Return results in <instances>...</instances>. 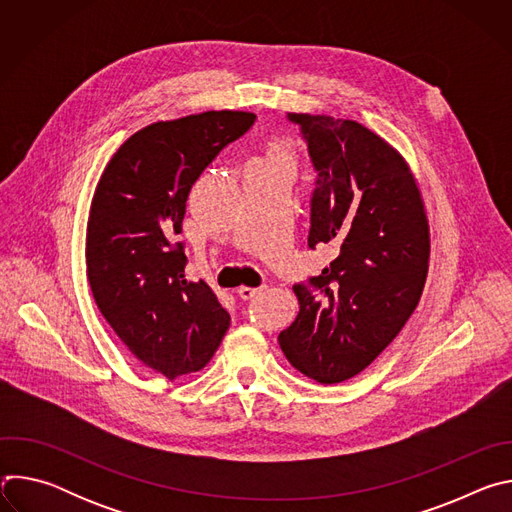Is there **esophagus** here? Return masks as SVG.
Segmentation results:
<instances>
[{
    "label": "esophagus",
    "mask_w": 512,
    "mask_h": 512,
    "mask_svg": "<svg viewBox=\"0 0 512 512\" xmlns=\"http://www.w3.org/2000/svg\"><path fill=\"white\" fill-rule=\"evenodd\" d=\"M263 291V287H239L237 289V294H239V298H243V300H253L255 296H259Z\"/></svg>",
    "instance_id": "34e87169"
}]
</instances>
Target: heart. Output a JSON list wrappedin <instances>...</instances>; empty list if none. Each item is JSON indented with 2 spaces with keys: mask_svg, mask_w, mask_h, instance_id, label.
<instances>
[{
  "mask_svg": "<svg viewBox=\"0 0 512 512\" xmlns=\"http://www.w3.org/2000/svg\"><path fill=\"white\" fill-rule=\"evenodd\" d=\"M249 168L255 170H277L287 168L294 170V152H291V145L283 139H271L265 145V152L257 156Z\"/></svg>",
  "mask_w": 512,
  "mask_h": 512,
  "instance_id": "b5f03b06",
  "label": "heart"
}]
</instances>
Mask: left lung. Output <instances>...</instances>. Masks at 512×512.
<instances>
[{
	"mask_svg": "<svg viewBox=\"0 0 512 512\" xmlns=\"http://www.w3.org/2000/svg\"><path fill=\"white\" fill-rule=\"evenodd\" d=\"M287 119L318 172L308 245H328L336 259L294 285L300 312L277 340L291 367L334 385L367 369L417 308L429 225L407 162L383 137L350 119Z\"/></svg>",
	"mask_w": 512,
	"mask_h": 512,
	"instance_id": "left-lung-1",
	"label": "left lung"
}]
</instances>
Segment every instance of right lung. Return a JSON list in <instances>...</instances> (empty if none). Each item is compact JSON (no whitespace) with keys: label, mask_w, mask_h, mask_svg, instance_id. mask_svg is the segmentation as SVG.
Listing matches in <instances>:
<instances>
[{"label":"right lung","mask_w":512,"mask_h":512,"mask_svg":"<svg viewBox=\"0 0 512 512\" xmlns=\"http://www.w3.org/2000/svg\"><path fill=\"white\" fill-rule=\"evenodd\" d=\"M253 123L247 111H206L143 127L113 154L91 202L93 298L129 352L170 381L204 369L231 324L206 281L186 279L176 239L192 184Z\"/></svg>","instance_id":"right-lung-1"}]
</instances>
